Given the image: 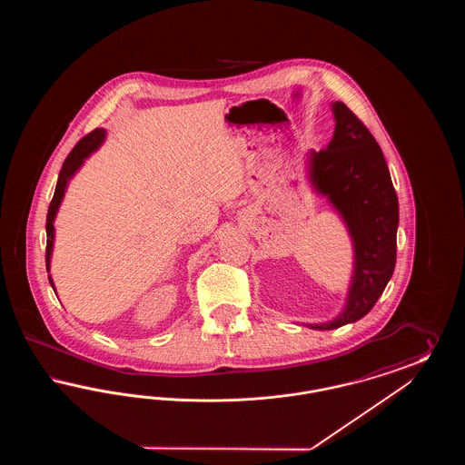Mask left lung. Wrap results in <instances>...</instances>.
Listing matches in <instances>:
<instances>
[{
    "label": "left lung",
    "instance_id": "1",
    "mask_svg": "<svg viewBox=\"0 0 465 465\" xmlns=\"http://www.w3.org/2000/svg\"><path fill=\"white\" fill-rule=\"evenodd\" d=\"M331 143L310 153V179L347 223L355 247L354 281L345 310L313 330H336L375 307L396 266L399 203L373 134L343 103H334Z\"/></svg>",
    "mask_w": 465,
    "mask_h": 465
}]
</instances>
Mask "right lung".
Masks as SVG:
<instances>
[{
    "mask_svg": "<svg viewBox=\"0 0 465 465\" xmlns=\"http://www.w3.org/2000/svg\"><path fill=\"white\" fill-rule=\"evenodd\" d=\"M104 129H94L92 133L87 134L85 137H82L76 146L71 150V153L66 156L64 163H63V169L59 173V179H57V186H55V193L52 197V202L48 205V213H46V249H45V262H46V272H48V266H50V256H52V243H54V218L57 214V209L61 205V200L64 197V192H66L67 179L73 176L78 167L84 163V160L94 152L97 150V146L103 143L104 139ZM48 281L54 288V282L48 275Z\"/></svg>",
    "mask_w": 465,
    "mask_h": 465,
    "instance_id": "obj_1",
    "label": "right lung"
}]
</instances>
